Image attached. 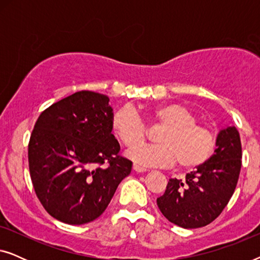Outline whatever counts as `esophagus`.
<instances>
[{
	"label": "esophagus",
	"mask_w": 260,
	"mask_h": 260,
	"mask_svg": "<svg viewBox=\"0 0 260 260\" xmlns=\"http://www.w3.org/2000/svg\"><path fill=\"white\" fill-rule=\"evenodd\" d=\"M133 168H134L135 172H137V173L147 172V168H144V167H141V166H138V165H134Z\"/></svg>",
	"instance_id": "34e87169"
}]
</instances>
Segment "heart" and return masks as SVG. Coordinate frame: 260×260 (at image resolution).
I'll return each instance as SVG.
<instances>
[{"label": "heart", "mask_w": 260, "mask_h": 260, "mask_svg": "<svg viewBox=\"0 0 260 260\" xmlns=\"http://www.w3.org/2000/svg\"><path fill=\"white\" fill-rule=\"evenodd\" d=\"M144 115L156 125H162L156 141L158 144L138 147L147 137V127L131 108L124 106L113 113L111 127L126 148H135L127 156L147 167L172 166L191 169L211 157L215 138L207 127L197 124L195 113L179 103H167L147 110Z\"/></svg>", "instance_id": "heart-1"}]
</instances>
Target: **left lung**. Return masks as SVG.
<instances>
[{"label": "left lung", "mask_w": 260, "mask_h": 260, "mask_svg": "<svg viewBox=\"0 0 260 260\" xmlns=\"http://www.w3.org/2000/svg\"><path fill=\"white\" fill-rule=\"evenodd\" d=\"M215 150L204 165L186 175L169 179L157 198L162 214L183 229H199L221 214L236 189L241 168V142L236 126L220 130Z\"/></svg>", "instance_id": "left-lung-1"}]
</instances>
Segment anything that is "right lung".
Returning a JSON list of instances; mask_svg holds the SVG:
<instances>
[{
  "mask_svg": "<svg viewBox=\"0 0 260 260\" xmlns=\"http://www.w3.org/2000/svg\"><path fill=\"white\" fill-rule=\"evenodd\" d=\"M108 95L79 91L39 116L28 144L35 194L59 221L83 225L103 214L133 162L111 134Z\"/></svg>",
  "mask_w": 260,
  "mask_h": 260,
  "instance_id": "add662e5",
  "label": "right lung"
}]
</instances>
